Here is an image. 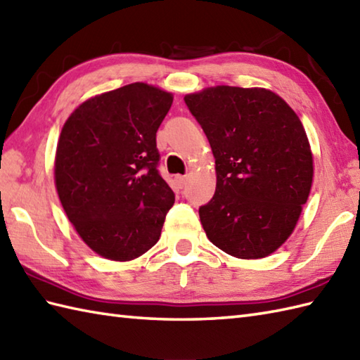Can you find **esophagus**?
Instances as JSON below:
<instances>
[{
    "label": "esophagus",
    "mask_w": 360,
    "mask_h": 360,
    "mask_svg": "<svg viewBox=\"0 0 360 360\" xmlns=\"http://www.w3.org/2000/svg\"><path fill=\"white\" fill-rule=\"evenodd\" d=\"M176 184L179 188L184 187L187 184V176H176Z\"/></svg>",
    "instance_id": "1"
}]
</instances>
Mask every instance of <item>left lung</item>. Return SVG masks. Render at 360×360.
<instances>
[{"mask_svg":"<svg viewBox=\"0 0 360 360\" xmlns=\"http://www.w3.org/2000/svg\"><path fill=\"white\" fill-rule=\"evenodd\" d=\"M184 102L215 156V195L200 207L205 233L232 257H267L292 233L309 196L314 170L300 119L263 88L215 86Z\"/></svg>","mask_w":360,"mask_h":360,"instance_id":"left-lung-1","label":"left lung"}]
</instances>
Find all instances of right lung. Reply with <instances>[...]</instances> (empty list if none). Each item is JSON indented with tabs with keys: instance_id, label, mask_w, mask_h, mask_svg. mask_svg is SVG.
<instances>
[{
	"instance_id": "add662e5",
	"label": "right lung",
	"mask_w": 360,
	"mask_h": 360,
	"mask_svg": "<svg viewBox=\"0 0 360 360\" xmlns=\"http://www.w3.org/2000/svg\"><path fill=\"white\" fill-rule=\"evenodd\" d=\"M173 96L131 83L75 110L60 134L56 187L88 246L128 262L158 243L173 190L160 176L156 133Z\"/></svg>"
}]
</instances>
